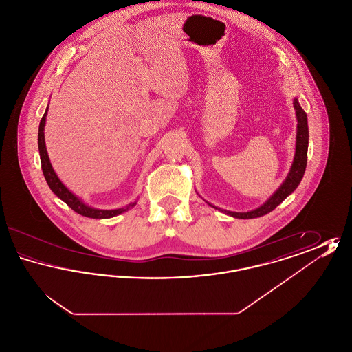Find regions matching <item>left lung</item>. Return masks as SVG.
<instances>
[{"label":"left lung","instance_id":"left-lung-1","mask_svg":"<svg viewBox=\"0 0 352 352\" xmlns=\"http://www.w3.org/2000/svg\"><path fill=\"white\" fill-rule=\"evenodd\" d=\"M296 113H297V142H296V155H294V161L292 168L285 179L284 184H281V187L265 201L263 206H260L258 208L250 211V212H231V211H226L228 215L239 219H253L263 217L265 214H268L270 211H273L281 201L286 199L287 195H290L297 186L301 182L302 177L305 174L306 170V162H307V145H309V128H307V116L306 112L303 111L300 105V102L297 99L293 101ZM212 206V204H210ZM214 207V206H212ZM217 208V207H214Z\"/></svg>","mask_w":352,"mask_h":352}]
</instances>
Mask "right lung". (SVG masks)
I'll list each match as a JSON object with an SVG mask.
<instances>
[{
  "label": "right lung",
  "mask_w": 352,
  "mask_h": 352,
  "mask_svg": "<svg viewBox=\"0 0 352 352\" xmlns=\"http://www.w3.org/2000/svg\"><path fill=\"white\" fill-rule=\"evenodd\" d=\"M49 109V108H47ZM47 109L43 115V118H41L39 122V131H38V148H39V155H41V164H42V171L45 175V179L49 184L52 192L60 198L62 201L67 204L68 207H71L75 212H78L79 215H83L87 218L94 219H108L113 218L118 214H122L125 211L129 210L131 204L128 207H122V208H118V210H98V208H92L87 204H84L83 201H80L78 197H75L65 184L59 181V178L56 177L55 171L52 170L51 166L50 160L47 155V151H46V145H45V124H46V115H47Z\"/></svg>",
  "instance_id": "right-lung-1"
}]
</instances>
